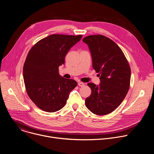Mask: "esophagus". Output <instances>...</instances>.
Listing matches in <instances>:
<instances>
[{
    "label": "esophagus",
    "instance_id": "34e87169",
    "mask_svg": "<svg viewBox=\"0 0 154 154\" xmlns=\"http://www.w3.org/2000/svg\"><path fill=\"white\" fill-rule=\"evenodd\" d=\"M78 85L79 86H83L84 85H85V83H83V82H79L78 83Z\"/></svg>",
    "mask_w": 154,
    "mask_h": 154
}]
</instances>
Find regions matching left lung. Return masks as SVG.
Instances as JSON below:
<instances>
[{"instance_id": "obj_1", "label": "left lung", "mask_w": 154, "mask_h": 154, "mask_svg": "<svg viewBox=\"0 0 154 154\" xmlns=\"http://www.w3.org/2000/svg\"><path fill=\"white\" fill-rule=\"evenodd\" d=\"M88 46L93 67L99 73L100 83H88L91 94L85 99L88 109L97 115L113 112L126 96L130 82L131 70L121 48L109 38L95 35L85 37Z\"/></svg>"}]
</instances>
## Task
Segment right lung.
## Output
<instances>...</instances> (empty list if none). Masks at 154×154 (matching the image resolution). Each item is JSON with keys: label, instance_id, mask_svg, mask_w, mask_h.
Instances as JSON below:
<instances>
[{"label": "right lung", "instance_id": "obj_1", "mask_svg": "<svg viewBox=\"0 0 154 154\" xmlns=\"http://www.w3.org/2000/svg\"><path fill=\"white\" fill-rule=\"evenodd\" d=\"M82 37L54 34L37 42L30 50L24 64V81L29 97L42 110H60L77 86L74 80L60 75L58 68Z\"/></svg>", "mask_w": 154, "mask_h": 154}]
</instances>
